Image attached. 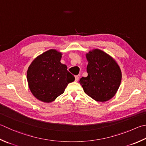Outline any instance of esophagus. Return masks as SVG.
<instances>
[{"label":"esophagus","mask_w":146,"mask_h":146,"mask_svg":"<svg viewBox=\"0 0 146 146\" xmlns=\"http://www.w3.org/2000/svg\"><path fill=\"white\" fill-rule=\"evenodd\" d=\"M78 79H79L78 76H75V82H77L78 80Z\"/></svg>","instance_id":"obj_1"}]
</instances>
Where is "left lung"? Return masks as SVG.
I'll return each instance as SVG.
<instances>
[{
  "instance_id": "1",
  "label": "left lung",
  "mask_w": 146,
  "mask_h": 146,
  "mask_svg": "<svg viewBox=\"0 0 146 146\" xmlns=\"http://www.w3.org/2000/svg\"><path fill=\"white\" fill-rule=\"evenodd\" d=\"M88 64L87 77H82L79 83L85 93L98 102L112 99L120 86L122 73L113 58L100 49L86 53Z\"/></svg>"
}]
</instances>
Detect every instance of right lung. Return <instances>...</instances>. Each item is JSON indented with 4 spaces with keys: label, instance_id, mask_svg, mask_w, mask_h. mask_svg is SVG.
I'll return each mask as SVG.
<instances>
[{
    "label": "right lung",
    "instance_id": "1",
    "mask_svg": "<svg viewBox=\"0 0 146 146\" xmlns=\"http://www.w3.org/2000/svg\"><path fill=\"white\" fill-rule=\"evenodd\" d=\"M62 54L50 49L37 56L29 66L28 86L33 96L44 103H51L62 94L75 76L60 62Z\"/></svg>",
    "mask_w": 146,
    "mask_h": 146
}]
</instances>
